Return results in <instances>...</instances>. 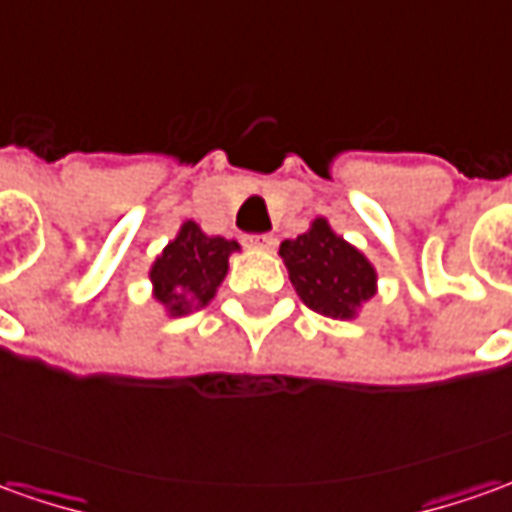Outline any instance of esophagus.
Segmentation results:
<instances>
[{"label":"esophagus","instance_id":"esophagus-1","mask_svg":"<svg viewBox=\"0 0 512 512\" xmlns=\"http://www.w3.org/2000/svg\"><path fill=\"white\" fill-rule=\"evenodd\" d=\"M246 243H249V246H255V249H266V252H269V249L277 246V238H274V235H249Z\"/></svg>","mask_w":512,"mask_h":512}]
</instances>
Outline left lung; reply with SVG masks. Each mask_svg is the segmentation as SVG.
<instances>
[{
  "instance_id": "left-lung-1",
  "label": "left lung",
  "mask_w": 512,
  "mask_h": 512,
  "mask_svg": "<svg viewBox=\"0 0 512 512\" xmlns=\"http://www.w3.org/2000/svg\"><path fill=\"white\" fill-rule=\"evenodd\" d=\"M291 285L300 300L330 319H353L375 294L373 263L356 246L336 235L325 218H316L308 232L280 243Z\"/></svg>"
}]
</instances>
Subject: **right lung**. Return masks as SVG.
I'll return each mask as SVG.
<instances>
[{"label":"right lung","mask_w":512,"mask_h":512,"mask_svg":"<svg viewBox=\"0 0 512 512\" xmlns=\"http://www.w3.org/2000/svg\"><path fill=\"white\" fill-rule=\"evenodd\" d=\"M238 241L204 235L196 221H184L179 235L162 249L151 266L154 297L170 316L193 314L215 297L229 269Z\"/></svg>","instance_id":"obj_1"}]
</instances>
